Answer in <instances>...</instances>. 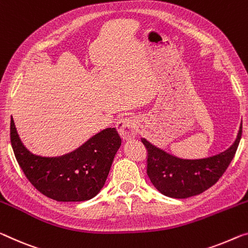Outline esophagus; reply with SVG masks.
Instances as JSON below:
<instances>
[{
  "label": "esophagus",
  "mask_w": 248,
  "mask_h": 248,
  "mask_svg": "<svg viewBox=\"0 0 248 248\" xmlns=\"http://www.w3.org/2000/svg\"><path fill=\"white\" fill-rule=\"evenodd\" d=\"M121 136L125 140H134L139 135V121L135 117H123L117 123Z\"/></svg>",
  "instance_id": "1"
}]
</instances>
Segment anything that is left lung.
<instances>
[{"label": "left lung", "instance_id": "8db88e82", "mask_svg": "<svg viewBox=\"0 0 248 248\" xmlns=\"http://www.w3.org/2000/svg\"><path fill=\"white\" fill-rule=\"evenodd\" d=\"M242 124L233 144L218 154L203 158L177 157L142 139L148 152L147 175L154 187L172 199H187L205 192L219 180L234 158Z\"/></svg>", "mask_w": 248, "mask_h": 248}]
</instances>
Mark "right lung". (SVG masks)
<instances>
[{"mask_svg": "<svg viewBox=\"0 0 248 248\" xmlns=\"http://www.w3.org/2000/svg\"><path fill=\"white\" fill-rule=\"evenodd\" d=\"M11 144L18 165L37 190L58 202H84L101 192L122 140L115 128L108 127L71 153L46 157L24 146L12 119Z\"/></svg>", "mask_w": 248, "mask_h": 248, "instance_id": "obj_1", "label": "right lung"}]
</instances>
